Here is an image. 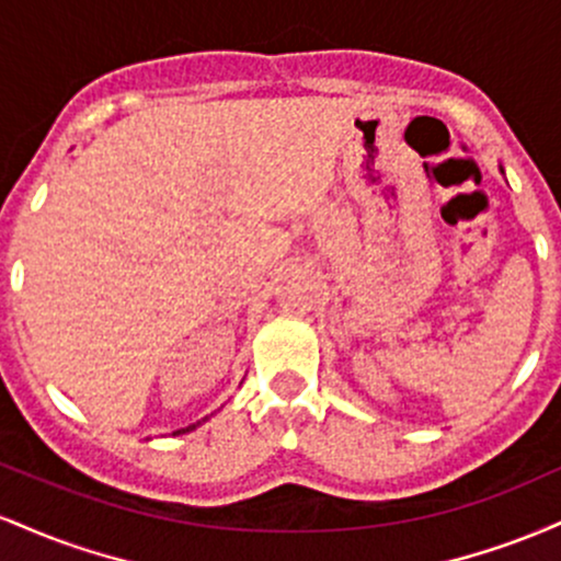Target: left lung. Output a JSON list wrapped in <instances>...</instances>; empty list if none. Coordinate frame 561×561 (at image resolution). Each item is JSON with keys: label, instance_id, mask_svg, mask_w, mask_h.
Wrapping results in <instances>:
<instances>
[{"label": "left lung", "instance_id": "left-lung-1", "mask_svg": "<svg viewBox=\"0 0 561 561\" xmlns=\"http://www.w3.org/2000/svg\"><path fill=\"white\" fill-rule=\"evenodd\" d=\"M501 173H504V169H501Z\"/></svg>", "mask_w": 561, "mask_h": 561}]
</instances>
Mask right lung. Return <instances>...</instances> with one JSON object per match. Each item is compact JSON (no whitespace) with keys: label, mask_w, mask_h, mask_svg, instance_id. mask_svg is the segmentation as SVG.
Wrapping results in <instances>:
<instances>
[{"label":"right lung","mask_w":561,"mask_h":561,"mask_svg":"<svg viewBox=\"0 0 561 561\" xmlns=\"http://www.w3.org/2000/svg\"><path fill=\"white\" fill-rule=\"evenodd\" d=\"M205 420H208V416H205ZM205 420H203V422H205ZM203 422H197V424H190V427H182V430H176V433H173V435H184V433H192V430L199 427V424H203Z\"/></svg>","instance_id":"add662e5"}]
</instances>
